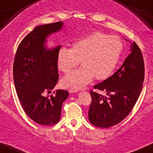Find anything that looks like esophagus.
Masks as SVG:
<instances>
[{"label":"esophagus","instance_id":"obj_1","mask_svg":"<svg viewBox=\"0 0 153 153\" xmlns=\"http://www.w3.org/2000/svg\"><path fill=\"white\" fill-rule=\"evenodd\" d=\"M68 91H69L70 93H75V92H79V89H76V88H71Z\"/></svg>","mask_w":153,"mask_h":153}]
</instances>
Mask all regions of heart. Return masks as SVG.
<instances>
[{"mask_svg":"<svg viewBox=\"0 0 153 153\" xmlns=\"http://www.w3.org/2000/svg\"><path fill=\"white\" fill-rule=\"evenodd\" d=\"M123 42L117 36L94 32L71 44V49L62 48L58 52V68L68 74L61 80L64 87L81 88L92 81L107 79L117 66L123 51Z\"/></svg>","mask_w":153,"mask_h":153,"instance_id":"obj_1","label":"heart"}]
</instances>
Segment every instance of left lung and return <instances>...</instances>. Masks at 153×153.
Listing matches in <instances>:
<instances>
[{
	"mask_svg": "<svg viewBox=\"0 0 153 153\" xmlns=\"http://www.w3.org/2000/svg\"><path fill=\"white\" fill-rule=\"evenodd\" d=\"M131 53L117 71L94 86L95 90L105 92L103 96L90 90L92 102L89 121L94 126L109 128L122 121L136 104L145 79V65L140 48L131 42Z\"/></svg>",
	"mask_w": 153,
	"mask_h": 153,
	"instance_id": "1",
	"label": "left lung"
}]
</instances>
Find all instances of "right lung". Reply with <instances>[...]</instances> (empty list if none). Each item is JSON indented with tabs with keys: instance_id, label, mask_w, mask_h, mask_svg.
<instances>
[{
	"instance_id": "right-lung-1",
	"label": "right lung",
	"mask_w": 153,
	"mask_h": 153,
	"mask_svg": "<svg viewBox=\"0 0 153 153\" xmlns=\"http://www.w3.org/2000/svg\"><path fill=\"white\" fill-rule=\"evenodd\" d=\"M63 22L36 27L19 45L13 74L17 95L26 114L35 123L52 126L60 121L67 90H56L54 96L44 97L58 82V52L61 45L46 47L47 38L62 29ZM55 93V92H53Z\"/></svg>"
}]
</instances>
